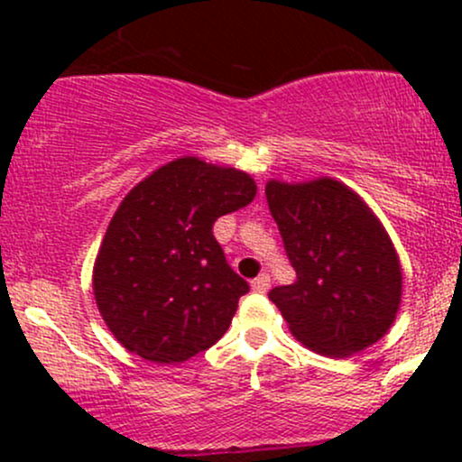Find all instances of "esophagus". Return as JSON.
<instances>
[{
  "label": "esophagus",
  "mask_w": 462,
  "mask_h": 462,
  "mask_svg": "<svg viewBox=\"0 0 462 462\" xmlns=\"http://www.w3.org/2000/svg\"><path fill=\"white\" fill-rule=\"evenodd\" d=\"M269 286H272V278H269V273H261L258 278L252 280V289L258 291V293H264Z\"/></svg>",
  "instance_id": "1"
}]
</instances>
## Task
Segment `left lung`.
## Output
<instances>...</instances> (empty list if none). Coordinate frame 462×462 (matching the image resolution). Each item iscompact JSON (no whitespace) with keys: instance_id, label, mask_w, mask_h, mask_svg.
I'll return each instance as SVG.
<instances>
[{"instance_id":"obj_1","label":"left lung","mask_w":462,"mask_h":462,"mask_svg":"<svg viewBox=\"0 0 462 462\" xmlns=\"http://www.w3.org/2000/svg\"><path fill=\"white\" fill-rule=\"evenodd\" d=\"M298 280L269 300L312 352L347 358L389 332L402 304L393 241L356 190L334 178L264 187Z\"/></svg>"}]
</instances>
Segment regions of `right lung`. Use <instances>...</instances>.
<instances>
[{
	"label": "right lung",
	"instance_id": "right-lung-1",
	"mask_svg": "<svg viewBox=\"0 0 462 462\" xmlns=\"http://www.w3.org/2000/svg\"><path fill=\"white\" fill-rule=\"evenodd\" d=\"M254 198L249 173L195 156L162 164L125 195L95 258L93 295L128 352L173 365L224 337L249 284L226 263L213 224Z\"/></svg>",
	"mask_w": 462,
	"mask_h": 462
}]
</instances>
